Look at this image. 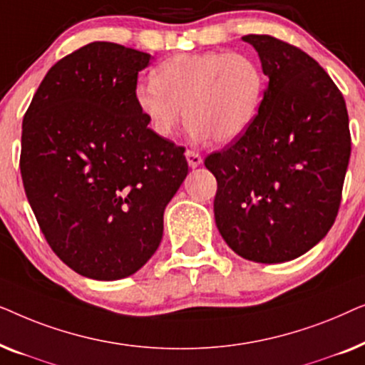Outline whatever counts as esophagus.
I'll use <instances>...</instances> for the list:
<instances>
[{
	"label": "esophagus",
	"mask_w": 365,
	"mask_h": 365,
	"mask_svg": "<svg viewBox=\"0 0 365 365\" xmlns=\"http://www.w3.org/2000/svg\"><path fill=\"white\" fill-rule=\"evenodd\" d=\"M186 158H187V163H189V166H191V168L201 166V163H202L201 154H199L197 151H194V149H187Z\"/></svg>",
	"instance_id": "obj_1"
}]
</instances>
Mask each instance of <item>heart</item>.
Listing matches in <instances>:
<instances>
[{
    "label": "heart",
    "instance_id": "1",
    "mask_svg": "<svg viewBox=\"0 0 365 365\" xmlns=\"http://www.w3.org/2000/svg\"><path fill=\"white\" fill-rule=\"evenodd\" d=\"M153 79L136 88V104L161 138H173L186 114L194 138L227 144L251 126L264 98L262 69L241 53L176 54Z\"/></svg>",
    "mask_w": 365,
    "mask_h": 365
}]
</instances>
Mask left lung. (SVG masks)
<instances>
[{"label": "left lung", "instance_id": "8db88e82", "mask_svg": "<svg viewBox=\"0 0 365 365\" xmlns=\"http://www.w3.org/2000/svg\"><path fill=\"white\" fill-rule=\"evenodd\" d=\"M269 78L251 126L204 166L216 176V226L254 262H286L336 221L351 158L342 93L316 59L269 34H247Z\"/></svg>", "mask_w": 365, "mask_h": 365}]
</instances>
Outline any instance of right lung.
I'll list each match as a JSON object with an SVG mask.
<instances>
[{"label":"right lung","instance_id":"obj_1","mask_svg":"<svg viewBox=\"0 0 365 365\" xmlns=\"http://www.w3.org/2000/svg\"><path fill=\"white\" fill-rule=\"evenodd\" d=\"M149 59L89 43L49 69L24 113V192L49 247L84 277L116 281L141 269L187 176L184 148L154 134L138 109Z\"/></svg>","mask_w":365,"mask_h":365}]
</instances>
